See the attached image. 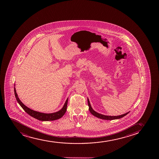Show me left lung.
<instances>
[{"mask_svg": "<svg viewBox=\"0 0 159 159\" xmlns=\"http://www.w3.org/2000/svg\"><path fill=\"white\" fill-rule=\"evenodd\" d=\"M88 106L89 107V111L94 116L101 119H104V120H114V119H117L121 118L122 117H124L127 115L129 112H128L127 113H124L121 115L117 116H106L100 113H98L97 112L95 111L92 108L91 104L89 103V101L88 98Z\"/></svg>", "mask_w": 159, "mask_h": 159, "instance_id": "obj_1", "label": "left lung"}]
</instances>
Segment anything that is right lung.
Returning <instances> with one entry per match:
<instances>
[{
	"mask_svg": "<svg viewBox=\"0 0 159 159\" xmlns=\"http://www.w3.org/2000/svg\"><path fill=\"white\" fill-rule=\"evenodd\" d=\"M15 86V84L14 85ZM14 93L16 99V100L18 102L19 104L21 106L24 111L28 113L30 116H31V117H33L34 118L37 119L38 120L40 121H52L57 120L58 119L63 116L65 115V113H66V110H67V107L68 98L66 100V102L65 103L63 107L60 110L58 111L53 112V113H45L40 112L36 111L34 110L31 109L30 108H28V107H26L25 105H24L21 101L20 100L19 98L18 97L17 94L16 93V89L14 87Z\"/></svg>",
	"mask_w": 159,
	"mask_h": 159,
	"instance_id": "add662e5",
	"label": "right lung"
}]
</instances>
